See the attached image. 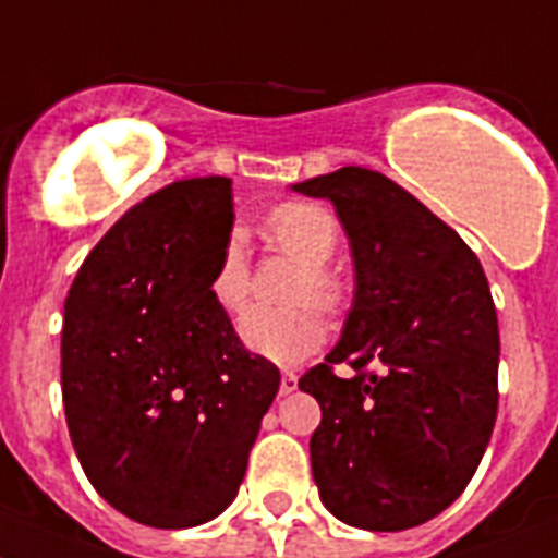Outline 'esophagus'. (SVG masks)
I'll use <instances>...</instances> for the list:
<instances>
[{"mask_svg": "<svg viewBox=\"0 0 558 558\" xmlns=\"http://www.w3.org/2000/svg\"><path fill=\"white\" fill-rule=\"evenodd\" d=\"M292 391H298V374L283 372L280 374V397H289Z\"/></svg>", "mask_w": 558, "mask_h": 558, "instance_id": "obj_1", "label": "esophagus"}]
</instances>
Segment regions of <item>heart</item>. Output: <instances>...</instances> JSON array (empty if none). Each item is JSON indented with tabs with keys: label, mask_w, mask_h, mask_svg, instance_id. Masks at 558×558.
<instances>
[{
	"label": "heart",
	"mask_w": 558,
	"mask_h": 558,
	"mask_svg": "<svg viewBox=\"0 0 558 558\" xmlns=\"http://www.w3.org/2000/svg\"><path fill=\"white\" fill-rule=\"evenodd\" d=\"M266 235L278 250L303 266L289 292V301L298 306L250 308L238 323V337L257 357L271 360L278 366H292L308 357L326 337L320 315L308 303H315L320 312L329 315L343 303L340 280L326 269L337 250V221L329 209L306 201H292L271 209ZM209 294L229 315L241 312L250 301V264L235 238L223 243L221 255L215 260Z\"/></svg>",
	"instance_id": "b5f03b06"
}]
</instances>
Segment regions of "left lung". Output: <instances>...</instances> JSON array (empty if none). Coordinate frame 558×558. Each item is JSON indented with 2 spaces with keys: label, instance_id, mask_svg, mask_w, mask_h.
Masks as SVG:
<instances>
[{
  "label": "left lung",
  "instance_id": "8db88e82",
  "mask_svg": "<svg viewBox=\"0 0 558 558\" xmlns=\"http://www.w3.org/2000/svg\"><path fill=\"white\" fill-rule=\"evenodd\" d=\"M292 190L331 201L354 264L340 343L298 383L323 411L308 442L320 499L363 531L423 525L465 490L496 423L488 278L448 223L380 172L343 167ZM343 359L351 378L330 372Z\"/></svg>",
  "mask_w": 558,
  "mask_h": 558
}]
</instances>
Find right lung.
I'll use <instances>...</instances> for the list:
<instances>
[{"mask_svg":"<svg viewBox=\"0 0 558 558\" xmlns=\"http://www.w3.org/2000/svg\"><path fill=\"white\" fill-rule=\"evenodd\" d=\"M232 223L229 178L163 186L96 243L64 301L70 439L101 499L142 525L223 513L278 395V368L209 294Z\"/></svg>","mask_w":558,"mask_h":558,"instance_id":"add662e5","label":"right lung"}]
</instances>
